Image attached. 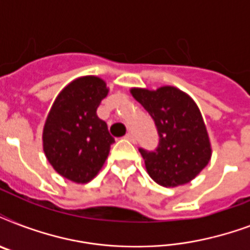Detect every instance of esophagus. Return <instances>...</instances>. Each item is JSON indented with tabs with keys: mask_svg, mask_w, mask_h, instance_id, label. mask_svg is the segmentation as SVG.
<instances>
[{
	"mask_svg": "<svg viewBox=\"0 0 250 250\" xmlns=\"http://www.w3.org/2000/svg\"><path fill=\"white\" fill-rule=\"evenodd\" d=\"M125 139H127V140L131 141V143H135V141H136V139H135V136H133L132 133H127L125 136Z\"/></svg>",
	"mask_w": 250,
	"mask_h": 250,
	"instance_id": "obj_1",
	"label": "esophagus"
}]
</instances>
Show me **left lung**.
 Returning a JSON list of instances; mask_svg holds the SVG:
<instances>
[{
  "label": "left lung",
  "instance_id": "left-lung-1",
  "mask_svg": "<svg viewBox=\"0 0 250 250\" xmlns=\"http://www.w3.org/2000/svg\"><path fill=\"white\" fill-rule=\"evenodd\" d=\"M156 123L160 144L154 152L139 149L149 176L162 187L193 180L211 158V144L201 111L189 94L176 86L156 90L131 88Z\"/></svg>",
  "mask_w": 250,
  "mask_h": 250
}]
</instances>
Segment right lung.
I'll use <instances>...</instances> for the list:
<instances>
[{"label":"right lung","mask_w":250,"mask_h":250,"mask_svg":"<svg viewBox=\"0 0 250 250\" xmlns=\"http://www.w3.org/2000/svg\"><path fill=\"white\" fill-rule=\"evenodd\" d=\"M107 93L105 80L80 76L61 90L45 121L46 160L61 176L78 184L90 182L100 172L115 141L96 113Z\"/></svg>","instance_id":"right-lung-1"}]
</instances>
